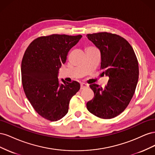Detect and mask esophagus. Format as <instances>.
Returning <instances> with one entry per match:
<instances>
[{"label":"esophagus","mask_w":155,"mask_h":155,"mask_svg":"<svg viewBox=\"0 0 155 155\" xmlns=\"http://www.w3.org/2000/svg\"><path fill=\"white\" fill-rule=\"evenodd\" d=\"M88 87V85L86 83H81V89H84V88H86Z\"/></svg>","instance_id":"esophagus-1"}]
</instances>
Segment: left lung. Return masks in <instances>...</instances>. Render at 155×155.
Instances as JSON below:
<instances>
[{
    "label": "left lung",
    "mask_w": 155,
    "mask_h": 155,
    "mask_svg": "<svg viewBox=\"0 0 155 155\" xmlns=\"http://www.w3.org/2000/svg\"><path fill=\"white\" fill-rule=\"evenodd\" d=\"M100 51L101 69L109 77L105 88L91 84L94 97L87 103L88 110L100 118L121 114L134 95L138 80V63L132 46L124 38L107 32L87 34Z\"/></svg>",
    "instance_id": "obj_1"
}]
</instances>
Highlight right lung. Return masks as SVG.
I'll return each mask as SVG.
<instances>
[{
    "label": "right lung",
    "mask_w": 155,
    "mask_h": 155,
    "mask_svg": "<svg viewBox=\"0 0 155 155\" xmlns=\"http://www.w3.org/2000/svg\"><path fill=\"white\" fill-rule=\"evenodd\" d=\"M82 35L53 34L32 41L26 49L21 63L24 91L35 110L44 118L58 121L67 114L72 97L80 84L61 79L59 68L64 64L68 51Z\"/></svg>",
    "instance_id": "obj_1"
}]
</instances>
